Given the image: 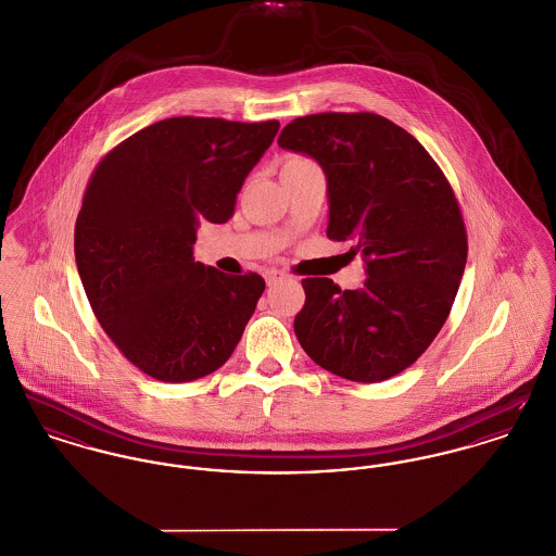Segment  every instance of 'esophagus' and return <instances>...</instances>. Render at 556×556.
<instances>
[{
  "label": "esophagus",
  "instance_id": "1",
  "mask_svg": "<svg viewBox=\"0 0 556 556\" xmlns=\"http://www.w3.org/2000/svg\"><path fill=\"white\" fill-rule=\"evenodd\" d=\"M264 279H266V286H275V283H279V281L286 279V273H281V270H277V268H270V270L264 273Z\"/></svg>",
  "mask_w": 556,
  "mask_h": 556
}]
</instances>
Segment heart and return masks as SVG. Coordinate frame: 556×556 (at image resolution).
<instances>
[{
  "instance_id": "1",
  "label": "heart",
  "mask_w": 556,
  "mask_h": 556,
  "mask_svg": "<svg viewBox=\"0 0 556 556\" xmlns=\"http://www.w3.org/2000/svg\"><path fill=\"white\" fill-rule=\"evenodd\" d=\"M296 163H311V161H306V159H300V156H292L286 165H296Z\"/></svg>"
}]
</instances>
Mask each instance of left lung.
Listing matches in <instances>:
<instances>
[{
  "label": "left lung",
  "mask_w": 556,
  "mask_h": 556,
  "mask_svg": "<svg viewBox=\"0 0 556 556\" xmlns=\"http://www.w3.org/2000/svg\"><path fill=\"white\" fill-rule=\"evenodd\" d=\"M281 148L319 163L328 179L326 235L353 241L366 262L362 290L302 279L294 332L328 372L379 383L415 364L444 326L468 260L457 199L428 150L370 112L292 121Z\"/></svg>",
  "instance_id": "8db88e82"
}]
</instances>
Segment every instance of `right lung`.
<instances>
[{"label":"right lung","instance_id":"1","mask_svg":"<svg viewBox=\"0 0 556 556\" xmlns=\"http://www.w3.org/2000/svg\"><path fill=\"white\" fill-rule=\"evenodd\" d=\"M277 121L179 116L137 130L97 165L76 219V264L105 334L156 381L212 375L241 341L264 279L194 262L201 222L235 214Z\"/></svg>","mask_w":556,"mask_h":556}]
</instances>
